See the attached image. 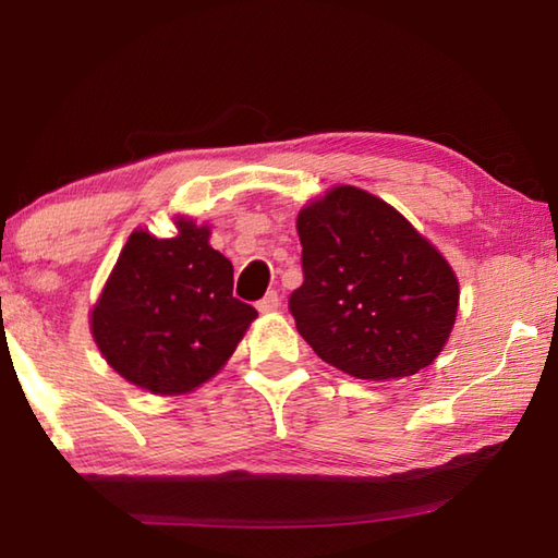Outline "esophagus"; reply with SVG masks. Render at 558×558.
<instances>
[{"instance_id": "34e87169", "label": "esophagus", "mask_w": 558, "mask_h": 558, "mask_svg": "<svg viewBox=\"0 0 558 558\" xmlns=\"http://www.w3.org/2000/svg\"><path fill=\"white\" fill-rule=\"evenodd\" d=\"M278 306H280V298H278V292H268L264 300H258V302H256V310H258L260 314L278 312Z\"/></svg>"}]
</instances>
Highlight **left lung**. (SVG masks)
I'll return each instance as SVG.
<instances>
[{
	"label": "left lung",
	"mask_w": 558,
	"mask_h": 558,
	"mask_svg": "<svg viewBox=\"0 0 558 558\" xmlns=\"http://www.w3.org/2000/svg\"><path fill=\"white\" fill-rule=\"evenodd\" d=\"M298 232L304 282L290 312L318 357L372 381L438 357L456 324L458 278L393 206L336 186L300 210Z\"/></svg>",
	"instance_id": "obj_1"
}]
</instances>
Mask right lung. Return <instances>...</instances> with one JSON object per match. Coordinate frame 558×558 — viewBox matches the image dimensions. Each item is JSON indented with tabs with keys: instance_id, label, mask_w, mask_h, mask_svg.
Returning <instances> with one entry per match:
<instances>
[{
	"instance_id": "1",
	"label": "right lung",
	"mask_w": 558,
	"mask_h": 558,
	"mask_svg": "<svg viewBox=\"0 0 558 558\" xmlns=\"http://www.w3.org/2000/svg\"><path fill=\"white\" fill-rule=\"evenodd\" d=\"M208 234L184 218L170 240L132 232L93 306L102 357L150 393L182 396L206 384L258 316L232 298V264Z\"/></svg>"
}]
</instances>
